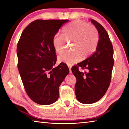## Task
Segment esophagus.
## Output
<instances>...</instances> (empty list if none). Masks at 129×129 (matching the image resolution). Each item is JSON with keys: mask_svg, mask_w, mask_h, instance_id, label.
I'll use <instances>...</instances> for the list:
<instances>
[{"mask_svg": "<svg viewBox=\"0 0 129 129\" xmlns=\"http://www.w3.org/2000/svg\"><path fill=\"white\" fill-rule=\"evenodd\" d=\"M68 68H69V73H70V74H72V70H71L72 67L70 66V65H68Z\"/></svg>", "mask_w": 129, "mask_h": 129, "instance_id": "34e87169", "label": "esophagus"}]
</instances>
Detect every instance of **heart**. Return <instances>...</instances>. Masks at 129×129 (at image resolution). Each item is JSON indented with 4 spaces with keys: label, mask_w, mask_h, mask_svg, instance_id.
<instances>
[{
    "label": "heart",
    "mask_w": 129,
    "mask_h": 129,
    "mask_svg": "<svg viewBox=\"0 0 129 129\" xmlns=\"http://www.w3.org/2000/svg\"><path fill=\"white\" fill-rule=\"evenodd\" d=\"M65 41L72 42V50L58 57V61L72 65L91 55L97 46L99 34L96 28L86 22L75 21L70 23L62 30V35H56L52 39L55 52L60 54L66 48Z\"/></svg>",
    "instance_id": "obj_1"
}]
</instances>
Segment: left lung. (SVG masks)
I'll use <instances>...</instances> for the list:
<instances>
[{
	"instance_id": "obj_1",
	"label": "left lung",
	"mask_w": 129,
	"mask_h": 129,
	"mask_svg": "<svg viewBox=\"0 0 129 129\" xmlns=\"http://www.w3.org/2000/svg\"><path fill=\"white\" fill-rule=\"evenodd\" d=\"M90 21L96 27L99 41L93 54L76 66L72 71L77 79L75 93L78 101L92 104L101 99L109 87L113 61V49L107 31L101 24L93 19ZM87 69L83 73L79 68Z\"/></svg>"
}]
</instances>
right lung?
Segmentation results:
<instances>
[{
  "label": "right lung",
  "instance_id": "add662e5",
  "mask_svg": "<svg viewBox=\"0 0 129 129\" xmlns=\"http://www.w3.org/2000/svg\"><path fill=\"white\" fill-rule=\"evenodd\" d=\"M69 20L37 19L23 31L18 42V68L25 90L37 104L49 105L57 100L59 87L69 74L64 63L56 62L52 39Z\"/></svg>",
  "mask_w": 129,
  "mask_h": 129
}]
</instances>
